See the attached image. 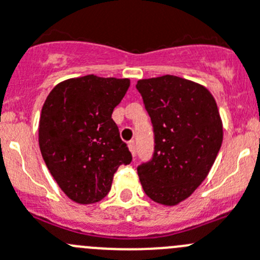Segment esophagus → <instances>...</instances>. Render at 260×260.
<instances>
[{"label":"esophagus","instance_id":"1","mask_svg":"<svg viewBox=\"0 0 260 260\" xmlns=\"http://www.w3.org/2000/svg\"><path fill=\"white\" fill-rule=\"evenodd\" d=\"M128 147H129V150H131V153H132V155L136 156V144L133 140L132 141L128 142Z\"/></svg>","mask_w":260,"mask_h":260}]
</instances>
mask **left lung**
I'll list each match as a JSON object with an SVG mask.
<instances>
[{
  "instance_id": "left-lung-1",
  "label": "left lung",
  "mask_w": 260,
  "mask_h": 260,
  "mask_svg": "<svg viewBox=\"0 0 260 260\" xmlns=\"http://www.w3.org/2000/svg\"><path fill=\"white\" fill-rule=\"evenodd\" d=\"M136 88L150 116L154 151L137 167L147 197L174 206L206 179L223 142L216 102L205 86L165 75L139 80Z\"/></svg>"
}]
</instances>
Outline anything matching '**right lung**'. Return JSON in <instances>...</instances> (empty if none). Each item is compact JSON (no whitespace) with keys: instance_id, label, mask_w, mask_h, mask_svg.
<instances>
[{"instance_id":"1","label":"right lung","mask_w":260,"mask_h":260,"mask_svg":"<svg viewBox=\"0 0 260 260\" xmlns=\"http://www.w3.org/2000/svg\"><path fill=\"white\" fill-rule=\"evenodd\" d=\"M128 88V79L88 75L58 84L46 98L40 116V150L51 176L75 202L101 201L119 166L132 162L111 118Z\"/></svg>"}]
</instances>
